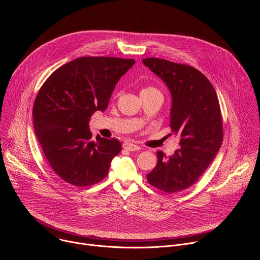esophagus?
<instances>
[{"label":"esophagus","instance_id":"obj_1","mask_svg":"<svg viewBox=\"0 0 260 260\" xmlns=\"http://www.w3.org/2000/svg\"><path fill=\"white\" fill-rule=\"evenodd\" d=\"M122 147L124 148L125 150H128V151H137V150H140V149H141L140 146H138V145H136V144H134V143H131V142H125V143H123Z\"/></svg>","mask_w":260,"mask_h":260}]
</instances>
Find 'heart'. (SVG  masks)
<instances>
[{
	"instance_id": "heart-1",
	"label": "heart",
	"mask_w": 260,
	"mask_h": 260,
	"mask_svg": "<svg viewBox=\"0 0 260 260\" xmlns=\"http://www.w3.org/2000/svg\"><path fill=\"white\" fill-rule=\"evenodd\" d=\"M143 92L149 93V92H159V91H158L156 88L149 86V87H145V88H143V89H142V91H141V93H143Z\"/></svg>"
}]
</instances>
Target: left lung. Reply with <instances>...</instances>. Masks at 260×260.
<instances>
[{
	"label": "left lung",
	"instance_id": "left-lung-1",
	"mask_svg": "<svg viewBox=\"0 0 260 260\" xmlns=\"http://www.w3.org/2000/svg\"><path fill=\"white\" fill-rule=\"evenodd\" d=\"M143 63L159 77L172 95L170 126L180 147L167 157L157 151V164L147 180L167 193L190 187L214 160L223 139L217 93L199 70L161 58Z\"/></svg>",
	"mask_w": 260,
	"mask_h": 260
}]
</instances>
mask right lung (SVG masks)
I'll return each mask as SVG.
<instances>
[{
  "label": "right lung",
  "instance_id": "obj_1",
  "mask_svg": "<svg viewBox=\"0 0 260 260\" xmlns=\"http://www.w3.org/2000/svg\"><path fill=\"white\" fill-rule=\"evenodd\" d=\"M135 59L86 56L54 71L36 96L34 128L55 172L74 186L102 181L111 161L121 151L118 140H92L89 120L107 109L116 83Z\"/></svg>",
  "mask_w": 260,
  "mask_h": 260
}]
</instances>
